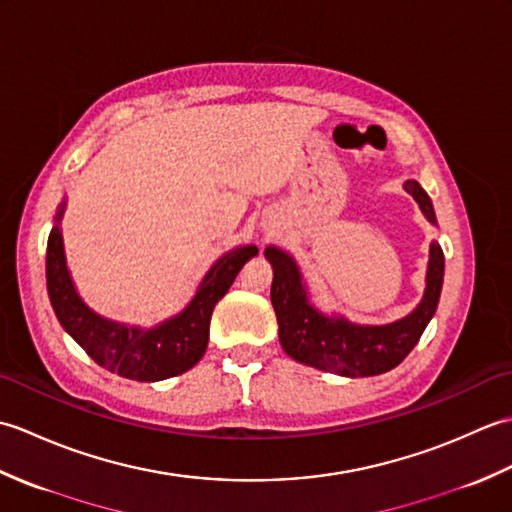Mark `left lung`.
<instances>
[{"mask_svg":"<svg viewBox=\"0 0 512 512\" xmlns=\"http://www.w3.org/2000/svg\"><path fill=\"white\" fill-rule=\"evenodd\" d=\"M405 191L420 204L424 217L436 224L431 198L416 180L405 182ZM264 255L273 264L270 301L277 314L279 341L295 361L334 372L341 376H378L402 363L436 314L442 279L444 253L438 242H431L427 288L422 301L405 319L387 325H358L343 317H328L310 306L306 284L295 259L277 246H268Z\"/></svg>","mask_w":512,"mask_h":512,"instance_id":"obj_1","label":"left lung"}]
</instances>
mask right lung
<instances>
[{"label":"right lung","mask_w":512,"mask_h":512,"mask_svg":"<svg viewBox=\"0 0 512 512\" xmlns=\"http://www.w3.org/2000/svg\"><path fill=\"white\" fill-rule=\"evenodd\" d=\"M65 202H61L46 250V279L52 310L63 330L79 343L96 365L110 372L154 383L171 376L184 374L200 361L209 343V325L215 303L233 286L239 270L255 257L257 246H239L217 259L202 279L195 297L173 319L158 323L156 328H129V325L103 319L85 306L76 295L70 270L65 266L61 217Z\"/></svg>","instance_id":"right-lung-1"}]
</instances>
